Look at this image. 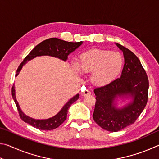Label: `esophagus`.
<instances>
[{
    "mask_svg": "<svg viewBox=\"0 0 159 159\" xmlns=\"http://www.w3.org/2000/svg\"><path fill=\"white\" fill-rule=\"evenodd\" d=\"M90 91L88 90H86L83 91V92L81 93V95L82 96H86V95H90Z\"/></svg>",
    "mask_w": 159,
    "mask_h": 159,
    "instance_id": "obj_1",
    "label": "esophagus"
}]
</instances>
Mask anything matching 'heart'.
Masks as SVG:
<instances>
[{
    "label": "heart",
    "instance_id": "heart-1",
    "mask_svg": "<svg viewBox=\"0 0 159 159\" xmlns=\"http://www.w3.org/2000/svg\"><path fill=\"white\" fill-rule=\"evenodd\" d=\"M123 57L120 54L110 50L95 49L83 53L79 64L74 66L77 72L91 74V80L97 85L111 83L121 71Z\"/></svg>",
    "mask_w": 159,
    "mask_h": 159
}]
</instances>
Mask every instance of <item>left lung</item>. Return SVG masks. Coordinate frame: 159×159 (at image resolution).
Instances as JSON below:
<instances>
[{"label":"left lung","instance_id":"8db88e82","mask_svg":"<svg viewBox=\"0 0 159 159\" xmlns=\"http://www.w3.org/2000/svg\"><path fill=\"white\" fill-rule=\"evenodd\" d=\"M116 44L124 56L121 76L94 90L96 102L93 119L110 132L120 131L135 122L146 107L149 90L147 75L138 57L128 48ZM118 98H130L131 101L118 108Z\"/></svg>","mask_w":159,"mask_h":159}]
</instances>
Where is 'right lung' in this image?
Returning a JSON list of instances; mask_svg holds the SVG:
<instances>
[{"instance_id": "1", "label": "right lung", "mask_w": 159, "mask_h": 159, "mask_svg": "<svg viewBox=\"0 0 159 159\" xmlns=\"http://www.w3.org/2000/svg\"><path fill=\"white\" fill-rule=\"evenodd\" d=\"M82 41L77 43L67 42L63 41V40L57 39V38H51V39L45 40V41L41 42V43L37 45L29 53V55L26 56L22 62L20 64V65L19 66L15 76H17V75L20 72L21 69H22L23 66L28 61L33 60L34 58L36 57L37 56H51V57L60 59V60L63 61H66L69 54L74 52V50H76L80 45H82ZM12 98L15 102L16 106L17 107L19 114H20V116L21 118V120H24L25 123H29V125H32L33 127L42 130H50L59 127L66 120L67 111H68V109L70 106L74 102H76L79 98V94H77V95L70 99L64 104V107L57 114L52 117L48 118V119L41 120L35 119V118L29 117L21 111L17 99H16L15 85L12 88Z\"/></svg>"}]
</instances>
